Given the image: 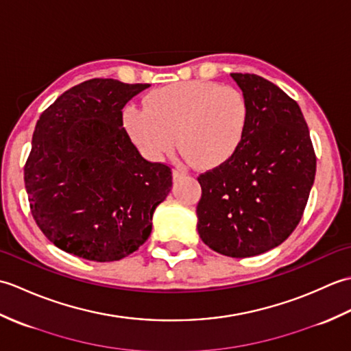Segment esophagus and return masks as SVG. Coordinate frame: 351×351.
<instances>
[{
	"label": "esophagus",
	"instance_id": "esophagus-1",
	"mask_svg": "<svg viewBox=\"0 0 351 351\" xmlns=\"http://www.w3.org/2000/svg\"><path fill=\"white\" fill-rule=\"evenodd\" d=\"M184 175H187V171H185V169L178 167V169L173 170V178H180V176H184Z\"/></svg>",
	"mask_w": 351,
	"mask_h": 351
}]
</instances>
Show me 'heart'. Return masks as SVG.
I'll use <instances>...</instances> for the list:
<instances>
[{"instance_id":"heart-1","label":"heart","mask_w":351,"mask_h":351,"mask_svg":"<svg viewBox=\"0 0 351 351\" xmlns=\"http://www.w3.org/2000/svg\"><path fill=\"white\" fill-rule=\"evenodd\" d=\"M249 123L241 90L208 81H185L152 90L145 110L130 107L123 125L147 158L161 160L178 145L197 167L225 164L238 152Z\"/></svg>"}]
</instances>
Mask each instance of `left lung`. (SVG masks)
<instances>
[{"mask_svg":"<svg viewBox=\"0 0 351 351\" xmlns=\"http://www.w3.org/2000/svg\"><path fill=\"white\" fill-rule=\"evenodd\" d=\"M230 77L249 102V123L232 158L197 178V232L214 252L249 258L278 247L299 225L317 158L299 104L255 73Z\"/></svg>","mask_w":351,"mask_h":351,"instance_id":"1","label":"left lung"}]
</instances>
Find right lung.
I'll list each match as a JSON object with an SVG mask.
<instances>
[{"mask_svg":"<svg viewBox=\"0 0 351 351\" xmlns=\"http://www.w3.org/2000/svg\"><path fill=\"white\" fill-rule=\"evenodd\" d=\"M147 87L88 80L58 96L37 121L24 181L37 226L58 249L110 263L151 235L171 170L140 155L122 119L125 104Z\"/></svg>","mask_w":351,"mask_h":351,"instance_id":"1","label":"right lung"}]
</instances>
